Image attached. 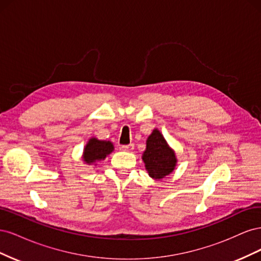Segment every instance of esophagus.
Instances as JSON below:
<instances>
[{
  "instance_id": "obj_1",
  "label": "esophagus",
  "mask_w": 261,
  "mask_h": 261,
  "mask_svg": "<svg viewBox=\"0 0 261 261\" xmlns=\"http://www.w3.org/2000/svg\"><path fill=\"white\" fill-rule=\"evenodd\" d=\"M121 150H123V151H127V152H130L134 150V145L133 144H129V145H123L121 147Z\"/></svg>"
}]
</instances>
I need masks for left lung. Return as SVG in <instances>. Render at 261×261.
Returning a JSON list of instances; mask_svg holds the SVG:
<instances>
[{
  "mask_svg": "<svg viewBox=\"0 0 261 261\" xmlns=\"http://www.w3.org/2000/svg\"><path fill=\"white\" fill-rule=\"evenodd\" d=\"M143 160L149 176L158 180L171 174L177 162L174 150L170 148L167 140L156 128L147 138Z\"/></svg>",
  "mask_w": 261,
  "mask_h": 261,
  "instance_id": "8db88e82",
  "label": "left lung"
}]
</instances>
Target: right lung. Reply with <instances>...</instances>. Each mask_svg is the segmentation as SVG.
<instances>
[{"instance_id": "obj_1", "label": "right lung", "mask_w": 261, "mask_h": 261, "mask_svg": "<svg viewBox=\"0 0 261 261\" xmlns=\"http://www.w3.org/2000/svg\"><path fill=\"white\" fill-rule=\"evenodd\" d=\"M114 150V146L109 140H99L97 138H90L84 148L83 160L87 164L96 163L97 161L105 160L107 155Z\"/></svg>"}]
</instances>
